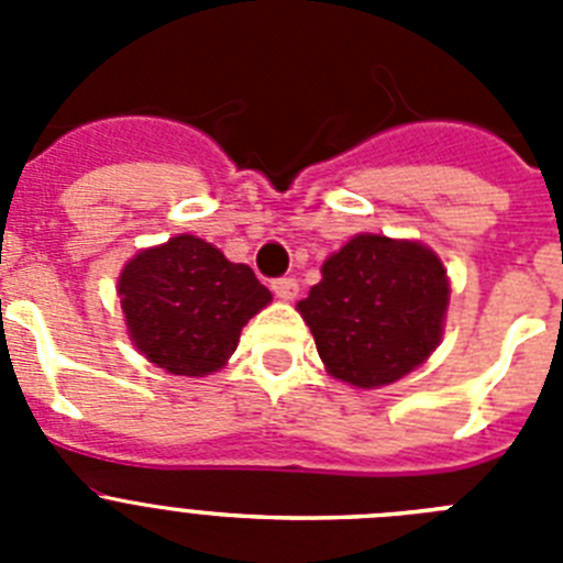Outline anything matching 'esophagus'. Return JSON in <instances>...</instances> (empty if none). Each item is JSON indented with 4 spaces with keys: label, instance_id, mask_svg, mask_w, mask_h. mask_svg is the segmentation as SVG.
Here are the masks:
<instances>
[{
    "label": "esophagus",
    "instance_id": "1",
    "mask_svg": "<svg viewBox=\"0 0 563 563\" xmlns=\"http://www.w3.org/2000/svg\"><path fill=\"white\" fill-rule=\"evenodd\" d=\"M273 292H276V298H282V301H292V298L298 296V282L292 276H282V278H273Z\"/></svg>",
    "mask_w": 563,
    "mask_h": 563
}]
</instances>
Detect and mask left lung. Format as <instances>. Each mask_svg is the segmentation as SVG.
Returning <instances> with one entry per match:
<instances>
[{"mask_svg": "<svg viewBox=\"0 0 563 563\" xmlns=\"http://www.w3.org/2000/svg\"><path fill=\"white\" fill-rule=\"evenodd\" d=\"M449 296V276L431 247L357 233L327 258L298 312L332 377L377 389L437 350Z\"/></svg>", "mask_w": 563, "mask_h": 563, "instance_id": "8db88e82", "label": "left lung"}]
</instances>
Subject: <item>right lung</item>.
<instances>
[{
    "label": "right lung",
    "instance_id": "1",
    "mask_svg": "<svg viewBox=\"0 0 563 563\" xmlns=\"http://www.w3.org/2000/svg\"><path fill=\"white\" fill-rule=\"evenodd\" d=\"M118 296L137 352L188 377L222 369L242 327L273 298L251 267L228 262L191 233L129 258Z\"/></svg>",
    "mask_w": 563,
    "mask_h": 563
}]
</instances>
